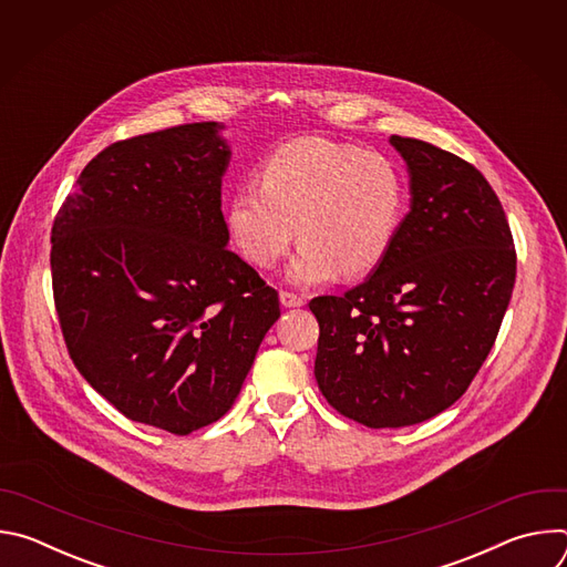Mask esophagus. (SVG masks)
I'll return each instance as SVG.
<instances>
[{
    "instance_id": "obj_1",
    "label": "esophagus",
    "mask_w": 567,
    "mask_h": 567,
    "mask_svg": "<svg viewBox=\"0 0 567 567\" xmlns=\"http://www.w3.org/2000/svg\"><path fill=\"white\" fill-rule=\"evenodd\" d=\"M280 302L285 307H302L305 305V298L298 296V293H291V291H280Z\"/></svg>"
}]
</instances>
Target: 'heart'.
Listing matches in <instances>:
<instances>
[{
    "instance_id": "1",
    "label": "heart",
    "mask_w": 567,
    "mask_h": 567,
    "mask_svg": "<svg viewBox=\"0 0 567 567\" xmlns=\"http://www.w3.org/2000/svg\"><path fill=\"white\" fill-rule=\"evenodd\" d=\"M406 202V177L394 158L302 136L267 156L260 182L235 188L226 224L241 258L260 269H271L298 235L302 245L287 278L309 287L377 269L399 233Z\"/></svg>"
}]
</instances>
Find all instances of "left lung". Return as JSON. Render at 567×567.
<instances>
[{"label":"left lung","instance_id":"1","mask_svg":"<svg viewBox=\"0 0 567 567\" xmlns=\"http://www.w3.org/2000/svg\"><path fill=\"white\" fill-rule=\"evenodd\" d=\"M390 143L409 166V215L365 282L309 302L318 388L368 429L453 406L492 352L516 282L514 237L482 173L420 138Z\"/></svg>","mask_w":567,"mask_h":567}]
</instances>
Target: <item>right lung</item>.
I'll use <instances>...</instances> for the list:
<instances>
[{
	"instance_id": "1",
	"label": "right lung",
	"mask_w": 567,
	"mask_h": 567,
	"mask_svg": "<svg viewBox=\"0 0 567 567\" xmlns=\"http://www.w3.org/2000/svg\"><path fill=\"white\" fill-rule=\"evenodd\" d=\"M219 130L204 121L112 143L51 228L73 365L127 420L173 435L228 413L280 316L278 291L226 249Z\"/></svg>"
}]
</instances>
